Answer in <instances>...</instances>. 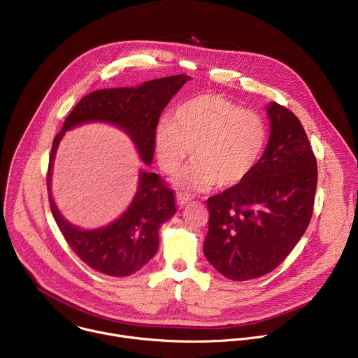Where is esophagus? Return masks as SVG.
Instances as JSON below:
<instances>
[{"mask_svg": "<svg viewBox=\"0 0 358 358\" xmlns=\"http://www.w3.org/2000/svg\"><path fill=\"white\" fill-rule=\"evenodd\" d=\"M189 201H190V197L187 194H185V193H178L176 194V204L179 207H185Z\"/></svg>", "mask_w": 358, "mask_h": 358, "instance_id": "obj_1", "label": "esophagus"}]
</instances>
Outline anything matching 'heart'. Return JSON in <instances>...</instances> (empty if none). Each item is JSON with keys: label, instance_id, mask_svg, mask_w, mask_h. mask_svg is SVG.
<instances>
[{"label": "heart", "instance_id": "obj_1", "mask_svg": "<svg viewBox=\"0 0 358 358\" xmlns=\"http://www.w3.org/2000/svg\"><path fill=\"white\" fill-rule=\"evenodd\" d=\"M263 117L218 95L200 94L182 102L172 122H162L155 145L164 171L173 173L192 154L194 161L176 178L185 190L238 186L257 166L266 145Z\"/></svg>", "mask_w": 358, "mask_h": 358}]
</instances>
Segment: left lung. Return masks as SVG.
Segmentation results:
<instances>
[{
  "label": "left lung",
  "instance_id": "8db88e82",
  "mask_svg": "<svg viewBox=\"0 0 358 358\" xmlns=\"http://www.w3.org/2000/svg\"><path fill=\"white\" fill-rule=\"evenodd\" d=\"M270 140L257 166L238 186L207 199L204 256L224 277L245 281L273 271L306 231L317 166L298 117L267 106Z\"/></svg>",
  "mask_w": 358,
  "mask_h": 358
}]
</instances>
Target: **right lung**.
I'll return each mask as SVG.
<instances>
[{"label": "right lung", "instance_id": "obj_1", "mask_svg": "<svg viewBox=\"0 0 358 358\" xmlns=\"http://www.w3.org/2000/svg\"><path fill=\"white\" fill-rule=\"evenodd\" d=\"M190 80L172 76L144 83L138 88L99 90L84 96L67 116L55 137L48 169V190L52 214L70 248L99 273L126 277L138 271L157 253L159 227L175 213V192L157 173L141 172L138 190L126 213L105 228L83 231L70 224L57 210L50 178L57 145L64 131L88 122H106L120 127L134 141L141 159L150 165L155 151L159 116L173 95Z\"/></svg>", "mask_w": 358, "mask_h": 358}]
</instances>
